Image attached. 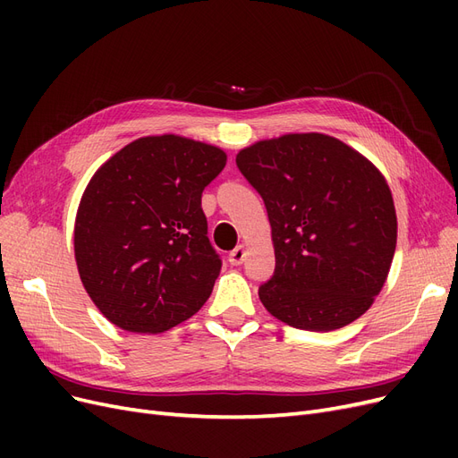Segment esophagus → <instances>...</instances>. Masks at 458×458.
I'll use <instances>...</instances> for the list:
<instances>
[{
    "mask_svg": "<svg viewBox=\"0 0 458 458\" xmlns=\"http://www.w3.org/2000/svg\"><path fill=\"white\" fill-rule=\"evenodd\" d=\"M246 259V246L244 244H239L234 250L229 254V261L231 266H241V263Z\"/></svg>",
    "mask_w": 458,
    "mask_h": 458,
    "instance_id": "esophagus-1",
    "label": "esophagus"
}]
</instances>
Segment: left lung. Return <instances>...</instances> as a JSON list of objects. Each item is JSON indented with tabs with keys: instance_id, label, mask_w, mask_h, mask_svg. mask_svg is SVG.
Here are the masks:
<instances>
[{
	"instance_id": "8db88e82",
	"label": "left lung",
	"mask_w": 458,
	"mask_h": 458,
	"mask_svg": "<svg viewBox=\"0 0 458 458\" xmlns=\"http://www.w3.org/2000/svg\"><path fill=\"white\" fill-rule=\"evenodd\" d=\"M237 165L267 208L275 273L259 300L313 332L353 323L387 279L397 216L386 177L327 133H286L244 147Z\"/></svg>"
}]
</instances>
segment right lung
I'll use <instances>...</instances> for the list:
<instances>
[{
    "label": "right lung",
    "instance_id": "1",
    "mask_svg": "<svg viewBox=\"0 0 458 458\" xmlns=\"http://www.w3.org/2000/svg\"><path fill=\"white\" fill-rule=\"evenodd\" d=\"M225 162L216 145L164 133L131 141L93 174L76 212L74 256L110 323L158 335L210 298L221 259L200 199Z\"/></svg>",
    "mask_w": 458,
    "mask_h": 458
}]
</instances>
